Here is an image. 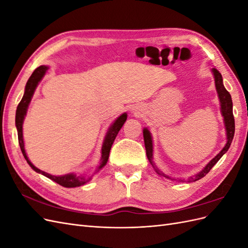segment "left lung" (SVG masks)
<instances>
[{
	"label": "left lung",
	"mask_w": 248,
	"mask_h": 248,
	"mask_svg": "<svg viewBox=\"0 0 248 248\" xmlns=\"http://www.w3.org/2000/svg\"><path fill=\"white\" fill-rule=\"evenodd\" d=\"M213 74H214V78H215V87L217 90V93H218V97H219V100H220V106H221V112H222V116L224 118V124H226V128H227V136H228V141H227V145L224 146V148L221 150L219 152V154H217L214 158L210 161L206 168L202 170L200 174H198L194 178H190L189 181H197V180H200L201 178L205 177L208 172L211 170V169L215 166L216 162L218 161L221 156L226 153L231 144H232V140L234 139V133H235V119H234V115H232V97L231 94L227 91L226 88L223 86V82H222V77L220 72L217 70L216 68L212 69ZM144 140H145V148H146V154L149 161L151 162L152 166L155 168L154 163L152 161V139H151V134H150L149 130H147L146 128L144 129ZM156 171L158 172V174L169 178L168 176H166L163 174V172L159 171L158 169H156Z\"/></svg>",
	"instance_id": "left-lung-1"
}]
</instances>
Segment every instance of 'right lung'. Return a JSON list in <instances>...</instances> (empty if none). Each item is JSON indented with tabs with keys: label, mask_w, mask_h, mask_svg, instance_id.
Returning <instances> with one entry per match:
<instances>
[{
	"label": "right lung",
	"mask_w": 248,
	"mask_h": 248,
	"mask_svg": "<svg viewBox=\"0 0 248 248\" xmlns=\"http://www.w3.org/2000/svg\"><path fill=\"white\" fill-rule=\"evenodd\" d=\"M47 66H39L37 67V68L34 70V72L32 73V76L30 77L27 85H26V90H25V94L22 96V98L20 100V102L18 103L17 106V109H16V128H17V136H18V142H19V147L20 150L22 152V155H24L25 159L27 160V162L30 164V167H31L35 171L37 172H40V174L44 175L46 177L49 178L52 181H55L56 183L60 184L63 187H67V188H71V187H77V186H80L82 184H85L87 181H89V179H85L82 177L77 176V175H73V174H69V175H65V176H61V177H56V176H51L47 172L40 170L39 169H37L36 167H34L33 164L31 163V161L29 160L28 156L26 154L25 151V147H24V140H22V122H24V118L26 116V112H27V108L30 101H31L32 96L34 94L35 89L38 85V82L40 81V79L43 78L44 74H46V70H47ZM127 119V115L123 114L120 116L115 123L110 126V128L107 134L106 140H104L103 142V146H102V158H101V164L99 166L98 170L102 169L104 166H106L108 159V156H109V151H110V148L112 142H114L118 132L120 131V129L122 128L123 124L125 123Z\"/></svg>",
	"instance_id": "1"
}]
</instances>
